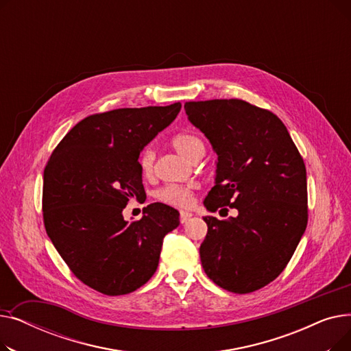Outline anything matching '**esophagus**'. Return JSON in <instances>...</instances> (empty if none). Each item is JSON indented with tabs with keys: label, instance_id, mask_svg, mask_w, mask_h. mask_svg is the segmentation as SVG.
Masks as SVG:
<instances>
[{
	"label": "esophagus",
	"instance_id": "obj_1",
	"mask_svg": "<svg viewBox=\"0 0 351 351\" xmlns=\"http://www.w3.org/2000/svg\"><path fill=\"white\" fill-rule=\"evenodd\" d=\"M192 217V213H189V212H180V215H179V220H180V223H185V222H188V220Z\"/></svg>",
	"mask_w": 351,
	"mask_h": 351
}]
</instances>
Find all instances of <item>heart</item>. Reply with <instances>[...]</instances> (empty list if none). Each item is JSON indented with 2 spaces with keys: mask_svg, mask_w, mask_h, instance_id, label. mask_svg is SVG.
<instances>
[{
  "mask_svg": "<svg viewBox=\"0 0 351 351\" xmlns=\"http://www.w3.org/2000/svg\"><path fill=\"white\" fill-rule=\"evenodd\" d=\"M172 146L175 149L182 154L185 158L195 160L196 158H202L205 154V143L197 135L183 132L178 134L172 138ZM139 168L143 175H151L154 171V162H155V152L152 147H145L139 155ZM196 185L188 183V185H178V183H171L156 191L155 196L159 202L168 204L176 208H188L195 193Z\"/></svg>",
  "mask_w": 351,
  "mask_h": 351,
  "instance_id": "obj_1",
  "label": "heart"
}]
</instances>
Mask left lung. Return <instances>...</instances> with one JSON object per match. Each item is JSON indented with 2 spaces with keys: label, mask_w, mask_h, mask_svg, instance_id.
<instances>
[{
  "label": "left lung",
  "mask_w": 351,
  "mask_h": 351,
  "mask_svg": "<svg viewBox=\"0 0 351 351\" xmlns=\"http://www.w3.org/2000/svg\"><path fill=\"white\" fill-rule=\"evenodd\" d=\"M189 121L217 154L208 210L237 209L236 217L206 216L199 253L208 278L232 293H252L285 270L306 230L304 160L285 123L242 99L186 102Z\"/></svg>",
  "instance_id": "8db88e82"
}]
</instances>
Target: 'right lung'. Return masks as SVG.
Masks as SVG:
<instances>
[{"instance_id":"1","label":"right lung","mask_w":351,"mask_h":351,"mask_svg":"<svg viewBox=\"0 0 351 351\" xmlns=\"http://www.w3.org/2000/svg\"><path fill=\"white\" fill-rule=\"evenodd\" d=\"M168 106L119 108L73 126L44 169L43 217L52 245L84 285L106 296L135 291L156 271L179 212L156 204L134 222L122 210L146 197L139 154L179 114Z\"/></svg>"}]
</instances>
